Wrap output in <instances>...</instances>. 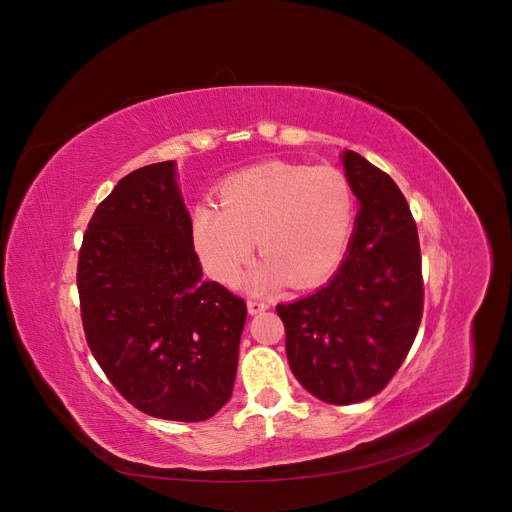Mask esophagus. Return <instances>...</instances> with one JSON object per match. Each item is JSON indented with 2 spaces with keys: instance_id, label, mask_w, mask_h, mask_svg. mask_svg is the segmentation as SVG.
Segmentation results:
<instances>
[{
  "instance_id": "obj_1",
  "label": "esophagus",
  "mask_w": 512,
  "mask_h": 512,
  "mask_svg": "<svg viewBox=\"0 0 512 512\" xmlns=\"http://www.w3.org/2000/svg\"><path fill=\"white\" fill-rule=\"evenodd\" d=\"M267 307H269V303H267V301H261V299H249V301H247V309H249L251 315H257V313L265 311Z\"/></svg>"
}]
</instances>
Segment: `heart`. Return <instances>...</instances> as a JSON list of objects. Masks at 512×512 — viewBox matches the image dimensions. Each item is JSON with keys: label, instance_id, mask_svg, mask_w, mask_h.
Listing matches in <instances>:
<instances>
[{"label": "heart", "instance_id": "b5f03b06", "mask_svg": "<svg viewBox=\"0 0 512 512\" xmlns=\"http://www.w3.org/2000/svg\"><path fill=\"white\" fill-rule=\"evenodd\" d=\"M219 205L193 209V245L215 279L235 283L257 241L263 263L245 279L251 291L317 285L342 261L356 219L354 189L333 166L247 168L221 185Z\"/></svg>", "mask_w": 512, "mask_h": 512}]
</instances>
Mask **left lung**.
Instances as JSON below:
<instances>
[{"label": "left lung", "mask_w": 512, "mask_h": 512, "mask_svg": "<svg viewBox=\"0 0 512 512\" xmlns=\"http://www.w3.org/2000/svg\"><path fill=\"white\" fill-rule=\"evenodd\" d=\"M342 162L362 203L346 257L325 287L277 305L293 376L335 406L364 402L388 386L424 307L418 229L402 191L354 150Z\"/></svg>", "instance_id": "obj_1"}]
</instances>
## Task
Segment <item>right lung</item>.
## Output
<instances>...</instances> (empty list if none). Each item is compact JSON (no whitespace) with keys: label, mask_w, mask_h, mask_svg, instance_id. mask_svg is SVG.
I'll list each match as a JSON object with an SVG mask.
<instances>
[{"label":"right lung","mask_w":512,"mask_h":512,"mask_svg":"<svg viewBox=\"0 0 512 512\" xmlns=\"http://www.w3.org/2000/svg\"><path fill=\"white\" fill-rule=\"evenodd\" d=\"M76 281L88 348L134 408L203 422L229 402L247 305L203 281L175 160L134 170L96 207Z\"/></svg>","instance_id":"obj_1"}]
</instances>
